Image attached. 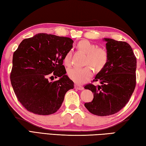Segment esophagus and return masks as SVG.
I'll return each instance as SVG.
<instances>
[{
	"instance_id": "1",
	"label": "esophagus",
	"mask_w": 146,
	"mask_h": 146,
	"mask_svg": "<svg viewBox=\"0 0 146 146\" xmlns=\"http://www.w3.org/2000/svg\"><path fill=\"white\" fill-rule=\"evenodd\" d=\"M75 88L77 90H83V87L82 86H80V85H78V84H75Z\"/></svg>"
}]
</instances>
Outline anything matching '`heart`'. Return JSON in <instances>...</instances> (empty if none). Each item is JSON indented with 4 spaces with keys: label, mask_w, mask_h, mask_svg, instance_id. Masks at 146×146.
<instances>
[{
    "label": "heart",
    "mask_w": 146,
    "mask_h": 146,
    "mask_svg": "<svg viewBox=\"0 0 146 146\" xmlns=\"http://www.w3.org/2000/svg\"><path fill=\"white\" fill-rule=\"evenodd\" d=\"M78 47L86 54L85 65L87 66L83 68H69L67 71V74L68 78L76 83L82 84L93 76V70L91 66L97 71L102 70L105 67L109 61V53L105 48H97V45L88 40H81L78 43ZM71 57L72 51L69 50L64 58V63L66 66L68 67L71 65Z\"/></svg>",
    "instance_id": "obj_1"
}]
</instances>
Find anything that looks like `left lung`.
I'll use <instances>...</instances> for the list:
<instances>
[{"instance_id": "left-lung-1", "label": "left lung", "mask_w": 146, "mask_h": 146, "mask_svg": "<svg viewBox=\"0 0 146 146\" xmlns=\"http://www.w3.org/2000/svg\"><path fill=\"white\" fill-rule=\"evenodd\" d=\"M109 61L92 82L84 86L93 93V99L84 106L95 115L106 116L117 113L128 102L136 86L137 58L127 42L105 38Z\"/></svg>"}]
</instances>
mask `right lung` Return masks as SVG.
<instances>
[{
    "mask_svg": "<svg viewBox=\"0 0 146 146\" xmlns=\"http://www.w3.org/2000/svg\"><path fill=\"white\" fill-rule=\"evenodd\" d=\"M73 42L69 37L42 33L23 40L14 52L11 82L18 100L28 111L54 114L61 107L65 93L74 88L63 65ZM53 75L61 78L49 82Z\"/></svg>",
    "mask_w": 146,
    "mask_h": 146,
    "instance_id": "add662e5",
    "label": "right lung"
}]
</instances>
